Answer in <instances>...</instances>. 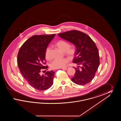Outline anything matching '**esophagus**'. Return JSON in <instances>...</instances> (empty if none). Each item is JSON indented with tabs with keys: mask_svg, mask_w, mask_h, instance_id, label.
I'll return each instance as SVG.
<instances>
[{
	"mask_svg": "<svg viewBox=\"0 0 121 121\" xmlns=\"http://www.w3.org/2000/svg\"><path fill=\"white\" fill-rule=\"evenodd\" d=\"M69 67H65V68H62V69H63V70H68V69H69Z\"/></svg>",
	"mask_w": 121,
	"mask_h": 121,
	"instance_id": "34e87169",
	"label": "esophagus"
}]
</instances>
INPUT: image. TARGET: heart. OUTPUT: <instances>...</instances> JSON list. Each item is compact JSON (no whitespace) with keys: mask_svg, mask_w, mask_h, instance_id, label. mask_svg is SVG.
Masks as SVG:
<instances>
[{"mask_svg":"<svg viewBox=\"0 0 121 121\" xmlns=\"http://www.w3.org/2000/svg\"><path fill=\"white\" fill-rule=\"evenodd\" d=\"M54 45L60 50L63 51L64 53L70 58H73L75 56L77 52L76 47L74 45H70L67 41L63 40H59L54 44ZM45 56L47 60H50L52 59L50 47H48L46 48ZM69 61V58H67L55 59L51 63L50 67L53 69L63 68L65 67Z\"/></svg>","mask_w":121,"mask_h":121,"instance_id":"b5f03b06","label":"heart"}]
</instances>
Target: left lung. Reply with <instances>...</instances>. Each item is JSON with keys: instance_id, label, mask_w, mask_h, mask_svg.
Instances as JSON below:
<instances>
[{"instance_id": "1", "label": "left lung", "mask_w": 121, "mask_h": 121, "mask_svg": "<svg viewBox=\"0 0 121 121\" xmlns=\"http://www.w3.org/2000/svg\"><path fill=\"white\" fill-rule=\"evenodd\" d=\"M58 35L74 44L76 48L73 62L79 66L74 68L76 72L72 80L80 85L89 83L94 78L100 64L99 52L94 42L88 35L76 30Z\"/></svg>"}]
</instances>
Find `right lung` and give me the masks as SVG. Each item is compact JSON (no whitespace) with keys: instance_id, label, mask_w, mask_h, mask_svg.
<instances>
[{"instance_id":"add662e5","label":"right lung","mask_w":121,"mask_h":121,"mask_svg":"<svg viewBox=\"0 0 121 121\" xmlns=\"http://www.w3.org/2000/svg\"><path fill=\"white\" fill-rule=\"evenodd\" d=\"M55 35H34L24 43L17 54L21 73L31 86L39 91L47 90L53 84L55 72L47 71L44 75L41 73L48 70L45 52Z\"/></svg>"}]
</instances>
